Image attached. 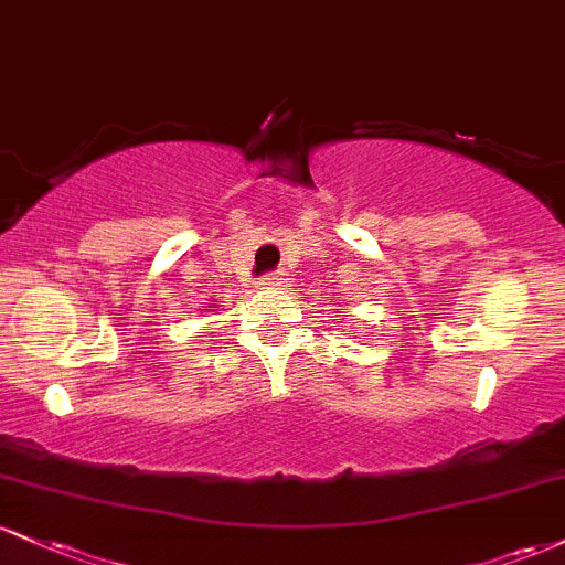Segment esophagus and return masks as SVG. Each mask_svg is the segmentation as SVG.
Segmentation results:
<instances>
[{
  "mask_svg": "<svg viewBox=\"0 0 565 565\" xmlns=\"http://www.w3.org/2000/svg\"><path fill=\"white\" fill-rule=\"evenodd\" d=\"M287 281H289V278H287V274H281V270H278V274L263 276V287H268V289L284 287V284H287Z\"/></svg>",
  "mask_w": 565,
  "mask_h": 565,
  "instance_id": "obj_1",
  "label": "esophagus"
}]
</instances>
